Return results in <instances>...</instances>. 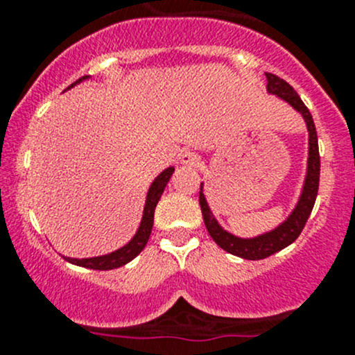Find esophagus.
Wrapping results in <instances>:
<instances>
[{
	"label": "esophagus",
	"mask_w": 355,
	"mask_h": 355,
	"mask_svg": "<svg viewBox=\"0 0 355 355\" xmlns=\"http://www.w3.org/2000/svg\"><path fill=\"white\" fill-rule=\"evenodd\" d=\"M180 161H182V164H185V166H196V164L199 163V155L198 153L185 151L184 155L180 156Z\"/></svg>",
	"instance_id": "esophagus-1"
}]
</instances>
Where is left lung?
Returning <instances> with one entry per match:
<instances>
[{"mask_svg": "<svg viewBox=\"0 0 355 355\" xmlns=\"http://www.w3.org/2000/svg\"><path fill=\"white\" fill-rule=\"evenodd\" d=\"M266 78L268 92L280 96L282 99L290 103L297 111H300L307 123V130H309V164H307L306 184H304V192L302 196H300L299 204H297L293 213L288 216V220L285 221V223H282L278 228H275L273 232H270V234L259 235V237L256 239H239L234 237L232 234H228V232H225L223 228L216 223V220H214L213 214H211L209 206L206 204V199H204L202 191L199 192V204L200 211H202L204 225H206L211 239H213L221 249L227 250V252L250 261L264 259V257L285 249V247L297 241L300 232L306 227L307 218H309L311 211H313L314 207V202H316L318 189H320V148H318V134L316 127H314L313 116H311L307 106L304 105L302 99L299 98V94L293 91V87L288 82H285L284 78H280L278 75L273 73H266Z\"/></svg>", "mask_w": 355, "mask_h": 355, "instance_id": "1", "label": "left lung"}]
</instances>
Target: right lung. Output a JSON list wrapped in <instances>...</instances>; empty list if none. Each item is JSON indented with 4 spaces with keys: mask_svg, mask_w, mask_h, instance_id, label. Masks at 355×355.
I'll return each mask as SVG.
<instances>
[{
    "mask_svg": "<svg viewBox=\"0 0 355 355\" xmlns=\"http://www.w3.org/2000/svg\"><path fill=\"white\" fill-rule=\"evenodd\" d=\"M82 78H85V77H82ZM82 78H78V80H82ZM171 173H173V168H168V170H164L163 173H161L159 177L153 182L151 189H149L148 200H146L144 216H142L141 227H139V232L135 234V237L132 239L127 245L121 247V249H118L116 252L108 254V256L91 257V259H71V257H65L68 263L77 264V266L89 268V270L108 271V270H114V268L123 266V264H127L128 261L134 259L137 254H141V250L144 249L146 244H148L149 235H151L153 223H155L156 204H157V200H159L161 194H163V191H164V187H166L168 180H170Z\"/></svg>",
    "mask_w": 355,
    "mask_h": 355,
    "instance_id": "1",
    "label": "right lung"
}]
</instances>
